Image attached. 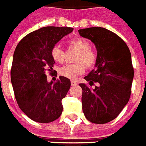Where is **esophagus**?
<instances>
[{
  "label": "esophagus",
  "instance_id": "34e87169",
  "mask_svg": "<svg viewBox=\"0 0 146 146\" xmlns=\"http://www.w3.org/2000/svg\"><path fill=\"white\" fill-rule=\"evenodd\" d=\"M76 84H77V82H76V80H71V85H72V86H75Z\"/></svg>",
  "mask_w": 146,
  "mask_h": 146
}]
</instances>
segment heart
I'll return each mask as SVG.
<instances>
[{
  "label": "heart",
  "instance_id": "heart-1",
  "mask_svg": "<svg viewBox=\"0 0 146 146\" xmlns=\"http://www.w3.org/2000/svg\"><path fill=\"white\" fill-rule=\"evenodd\" d=\"M70 47L78 51L75 57L74 64L66 65L60 68L59 74L69 79H74L84 73L85 68L91 69L97 62V54L90 48V43L84 38H75L69 42ZM51 56L54 61L62 63L65 61V52L59 46H54L51 49Z\"/></svg>",
  "mask_w": 146,
  "mask_h": 146
}]
</instances>
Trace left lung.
<instances>
[{"label":"left lung","mask_w":146,"mask_h":146,"mask_svg":"<svg viewBox=\"0 0 146 146\" xmlns=\"http://www.w3.org/2000/svg\"><path fill=\"white\" fill-rule=\"evenodd\" d=\"M78 32L94 43L98 51L95 68L84 79L90 86L98 83V87L80 84L83 111L90 122L105 124L118 116L130 98L134 77L130 50L118 35L104 28Z\"/></svg>","instance_id":"1"}]
</instances>
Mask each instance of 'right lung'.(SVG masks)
Listing matches in <instances>:
<instances>
[{
  "instance_id": "right-lung-1",
  "label": "right lung",
  "mask_w": 146,
  "mask_h": 146,
  "mask_svg": "<svg viewBox=\"0 0 146 146\" xmlns=\"http://www.w3.org/2000/svg\"><path fill=\"white\" fill-rule=\"evenodd\" d=\"M73 30L44 27L25 36L15 50L11 80L15 99L21 111L35 121L52 122L62 114V100L70 88V79L59 76L56 83H48L46 73H52L55 63L52 48Z\"/></svg>"
}]
</instances>
